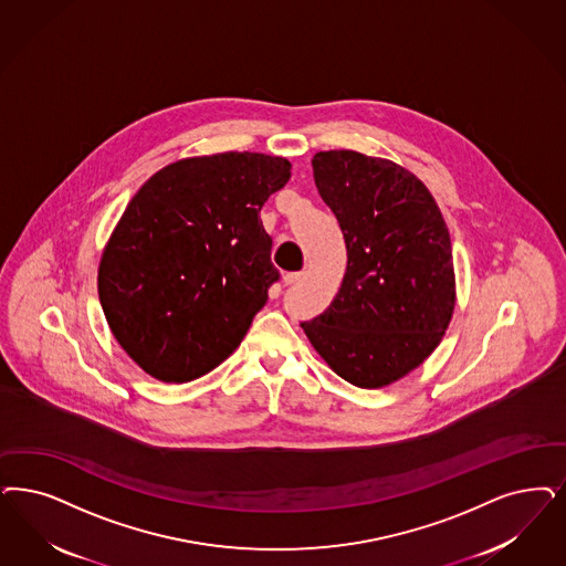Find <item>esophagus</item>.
<instances>
[{"instance_id": "34e87169", "label": "esophagus", "mask_w": 566, "mask_h": 566, "mask_svg": "<svg viewBox=\"0 0 566 566\" xmlns=\"http://www.w3.org/2000/svg\"><path fill=\"white\" fill-rule=\"evenodd\" d=\"M305 277V273L301 272H291V273H284V284L286 286H293V284H298L301 280Z\"/></svg>"}]
</instances>
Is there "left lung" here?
<instances>
[{
	"label": "left lung",
	"mask_w": 566,
	"mask_h": 566,
	"mask_svg": "<svg viewBox=\"0 0 566 566\" xmlns=\"http://www.w3.org/2000/svg\"><path fill=\"white\" fill-rule=\"evenodd\" d=\"M317 192L336 214L347 272L328 310L303 322L313 349L359 389L416 370L455 310L448 223L422 179L380 156L313 155Z\"/></svg>",
	"instance_id": "1"
}]
</instances>
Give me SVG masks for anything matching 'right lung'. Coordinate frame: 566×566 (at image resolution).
<instances>
[{"label": "right lung", "instance_id": "add662e5", "mask_svg": "<svg viewBox=\"0 0 566 566\" xmlns=\"http://www.w3.org/2000/svg\"><path fill=\"white\" fill-rule=\"evenodd\" d=\"M289 179L284 156H188L129 200L99 256L98 294L142 370L181 385L240 347L277 280L259 211Z\"/></svg>", "mask_w": 566, "mask_h": 566}]
</instances>
